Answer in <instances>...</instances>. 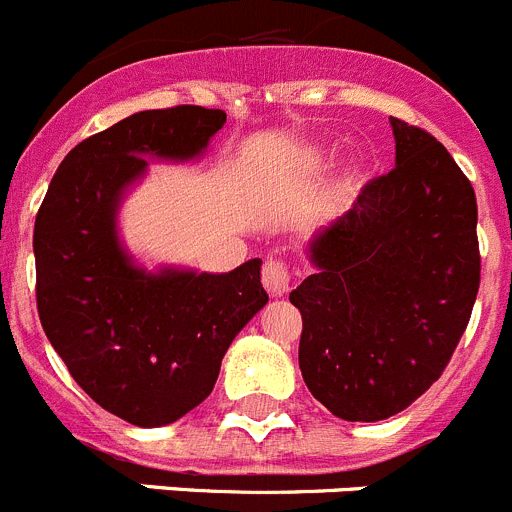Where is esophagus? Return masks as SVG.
<instances>
[{"label":"esophagus","mask_w":512,"mask_h":512,"mask_svg":"<svg viewBox=\"0 0 512 512\" xmlns=\"http://www.w3.org/2000/svg\"><path fill=\"white\" fill-rule=\"evenodd\" d=\"M262 285L273 298H280L288 293L290 288V270L280 257H270V260L262 265Z\"/></svg>","instance_id":"obj_1"}]
</instances>
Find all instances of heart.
I'll return each mask as SVG.
<instances>
[{
  "mask_svg": "<svg viewBox=\"0 0 512 512\" xmlns=\"http://www.w3.org/2000/svg\"><path fill=\"white\" fill-rule=\"evenodd\" d=\"M326 160H329V150H324V147H311V150H306V153L301 155L303 168H319ZM359 186H362V170L347 168L342 173V181H339V196H349V193L357 191Z\"/></svg>",
  "mask_w": 512,
  "mask_h": 512,
  "instance_id": "heart-1",
  "label": "heart"
}]
</instances>
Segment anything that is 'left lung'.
Returning a JSON list of instances; mask_svg holds the SVG:
<instances>
[{"label":"left lung","mask_w":512,"mask_h":512,"mask_svg":"<svg viewBox=\"0 0 512 512\" xmlns=\"http://www.w3.org/2000/svg\"><path fill=\"white\" fill-rule=\"evenodd\" d=\"M395 168L311 237L298 365L336 418L385 421L441 377L480 288L477 199L446 147L390 117Z\"/></svg>","instance_id":"8db88e82"}]
</instances>
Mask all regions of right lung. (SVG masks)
<instances>
[{
    "label": "right lung",
    "mask_w": 512,
    "mask_h": 512,
    "mask_svg": "<svg viewBox=\"0 0 512 512\" xmlns=\"http://www.w3.org/2000/svg\"><path fill=\"white\" fill-rule=\"evenodd\" d=\"M224 122L222 109L183 104L112 124L63 158L35 219L45 336L84 393L132 426H168L209 398L229 344L267 303L260 257L232 273L147 270L119 239L147 158H201Z\"/></svg>",
    "instance_id": "right-lung-1"
}]
</instances>
